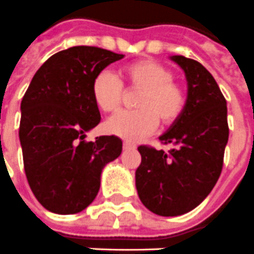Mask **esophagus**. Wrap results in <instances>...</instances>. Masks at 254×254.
Wrapping results in <instances>:
<instances>
[{"label":"esophagus","mask_w":254,"mask_h":254,"mask_svg":"<svg viewBox=\"0 0 254 254\" xmlns=\"http://www.w3.org/2000/svg\"><path fill=\"white\" fill-rule=\"evenodd\" d=\"M135 143H132V142L128 141H124L123 142V149L124 150H132V149H135Z\"/></svg>","instance_id":"34e87169"}]
</instances>
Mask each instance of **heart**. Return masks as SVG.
<instances>
[{
	"label": "heart",
	"mask_w": 254,
	"mask_h": 254,
	"mask_svg": "<svg viewBox=\"0 0 254 254\" xmlns=\"http://www.w3.org/2000/svg\"><path fill=\"white\" fill-rule=\"evenodd\" d=\"M119 73L101 71L93 79L91 95L97 108L105 113L118 111L123 100V84L141 90L135 100L136 111L122 112L107 122L109 134L127 141H139L150 135L157 124L171 126L181 118L188 105V93L168 66L154 60H138L126 64Z\"/></svg>",
	"instance_id": "heart-1"
}]
</instances>
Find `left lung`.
<instances>
[{
    "instance_id": "left-lung-1",
    "label": "left lung",
    "mask_w": 254,
    "mask_h": 254,
    "mask_svg": "<svg viewBox=\"0 0 254 254\" xmlns=\"http://www.w3.org/2000/svg\"><path fill=\"white\" fill-rule=\"evenodd\" d=\"M171 60L188 79V105L160 136L164 152L142 145L135 186L142 204L160 216H179L198 206L222 174L228 141L227 102L202 64L183 56Z\"/></svg>"
}]
</instances>
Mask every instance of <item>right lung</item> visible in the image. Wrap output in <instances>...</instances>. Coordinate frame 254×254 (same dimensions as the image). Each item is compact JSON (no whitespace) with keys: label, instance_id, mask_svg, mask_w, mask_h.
<instances>
[{"label":"right lung","instance_id":"right-lung-1","mask_svg":"<svg viewBox=\"0 0 254 254\" xmlns=\"http://www.w3.org/2000/svg\"><path fill=\"white\" fill-rule=\"evenodd\" d=\"M123 55L95 46H73L45 61L21 100L19 127L27 181L35 198L53 213L87 208L100 190L102 168L122 153L115 135L84 141L100 123L91 83Z\"/></svg>","mask_w":254,"mask_h":254}]
</instances>
